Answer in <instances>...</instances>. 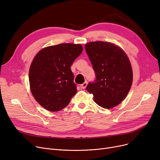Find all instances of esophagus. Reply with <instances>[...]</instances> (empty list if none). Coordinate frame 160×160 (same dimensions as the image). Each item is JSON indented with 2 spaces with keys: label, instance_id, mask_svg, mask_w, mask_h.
<instances>
[{
  "label": "esophagus",
  "instance_id": "esophagus-1",
  "mask_svg": "<svg viewBox=\"0 0 160 160\" xmlns=\"http://www.w3.org/2000/svg\"><path fill=\"white\" fill-rule=\"evenodd\" d=\"M87 85H88V82L86 81L84 83H83L82 84L80 85V88H81V89H85L86 88Z\"/></svg>",
  "mask_w": 160,
  "mask_h": 160
}]
</instances>
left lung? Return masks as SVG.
Instances as JSON below:
<instances>
[{
  "instance_id": "8db88e82",
  "label": "left lung",
  "mask_w": 160,
  "mask_h": 160,
  "mask_svg": "<svg viewBox=\"0 0 160 160\" xmlns=\"http://www.w3.org/2000/svg\"><path fill=\"white\" fill-rule=\"evenodd\" d=\"M85 48L96 75L86 89L98 106L114 108L126 98L132 84L129 58L121 48L108 42H90Z\"/></svg>"
}]
</instances>
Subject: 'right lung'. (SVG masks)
Instances as JSON below:
<instances>
[{"instance_id": "add662e5", "label": "right lung", "mask_w": 160, "mask_h": 160, "mask_svg": "<svg viewBox=\"0 0 160 160\" xmlns=\"http://www.w3.org/2000/svg\"><path fill=\"white\" fill-rule=\"evenodd\" d=\"M82 50L80 44L62 43L41 49L33 58L29 70L30 90L46 110H62L77 93L71 66Z\"/></svg>"}]
</instances>
